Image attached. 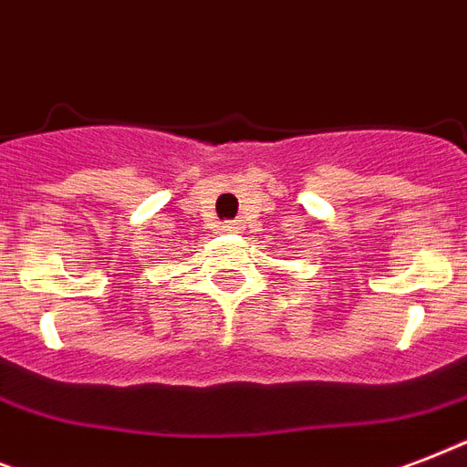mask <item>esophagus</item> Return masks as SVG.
I'll use <instances>...</instances> for the list:
<instances>
[{"label":"esophagus","instance_id":"34e87169","mask_svg":"<svg viewBox=\"0 0 467 467\" xmlns=\"http://www.w3.org/2000/svg\"><path fill=\"white\" fill-rule=\"evenodd\" d=\"M223 230H227V233H237V230H240V223L230 220V223H225V225H223Z\"/></svg>","mask_w":467,"mask_h":467}]
</instances>
